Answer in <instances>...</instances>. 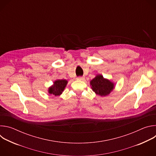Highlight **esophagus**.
Returning <instances> with one entry per match:
<instances>
[{"mask_svg":"<svg viewBox=\"0 0 156 156\" xmlns=\"http://www.w3.org/2000/svg\"><path fill=\"white\" fill-rule=\"evenodd\" d=\"M78 80H80V81H83V80H84V79H85V78H84V76H82V77H78L77 78H76Z\"/></svg>","mask_w":156,"mask_h":156,"instance_id":"1","label":"esophagus"}]
</instances>
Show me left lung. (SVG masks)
Masks as SVG:
<instances>
[{
  "label": "left lung",
  "instance_id": "obj_1",
  "mask_svg": "<svg viewBox=\"0 0 156 156\" xmlns=\"http://www.w3.org/2000/svg\"><path fill=\"white\" fill-rule=\"evenodd\" d=\"M92 90L98 95L106 96L113 91L115 84L108 79L104 78L102 75H98L90 81Z\"/></svg>",
  "mask_w": 156,
  "mask_h": 156
}]
</instances>
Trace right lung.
<instances>
[{
  "label": "right lung",
  "mask_w": 156,
  "mask_h": 156,
  "mask_svg": "<svg viewBox=\"0 0 156 156\" xmlns=\"http://www.w3.org/2000/svg\"><path fill=\"white\" fill-rule=\"evenodd\" d=\"M68 83V81L66 80H57L54 82L53 85L48 89V93L51 95L55 96H60L62 94L65 88Z\"/></svg>",
  "instance_id": "right-lung-1"
}]
</instances>
